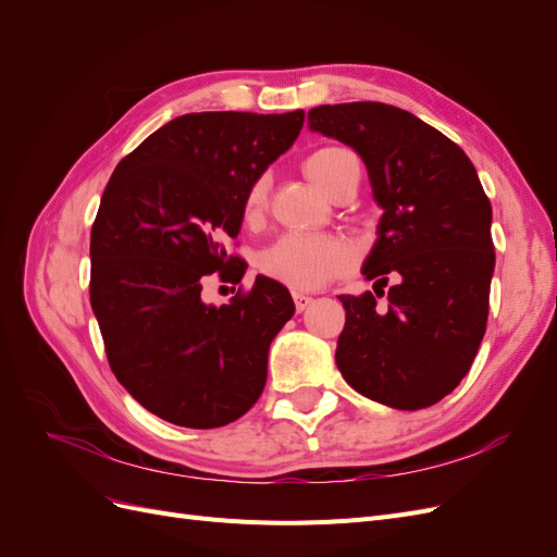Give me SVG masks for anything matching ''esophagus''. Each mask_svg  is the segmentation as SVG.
<instances>
[{
    "mask_svg": "<svg viewBox=\"0 0 557 557\" xmlns=\"http://www.w3.org/2000/svg\"><path fill=\"white\" fill-rule=\"evenodd\" d=\"M293 299H295V309L297 311H305L311 301H313V297L311 295H305V293H293Z\"/></svg>",
    "mask_w": 557,
    "mask_h": 557,
    "instance_id": "34e87169",
    "label": "esophagus"
}]
</instances>
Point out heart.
I'll return each mask as SVG.
<instances>
[{
	"instance_id": "1",
	"label": "heart",
	"mask_w": 557,
	"mask_h": 557,
	"mask_svg": "<svg viewBox=\"0 0 557 557\" xmlns=\"http://www.w3.org/2000/svg\"><path fill=\"white\" fill-rule=\"evenodd\" d=\"M307 176L330 197L339 185L360 174L358 158L344 146H320L305 160ZM269 205V178L256 176L244 193L242 218L256 227L262 223ZM358 252L352 244L336 234H283L269 244L258 258L260 274L293 290H315L334 278L348 274Z\"/></svg>"
}]
</instances>
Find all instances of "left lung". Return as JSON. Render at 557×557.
Listing matches in <instances>:
<instances>
[{
    "label": "left lung",
    "instance_id": "obj_1",
    "mask_svg": "<svg viewBox=\"0 0 557 557\" xmlns=\"http://www.w3.org/2000/svg\"><path fill=\"white\" fill-rule=\"evenodd\" d=\"M309 127L356 148L383 209L362 274L374 293L339 295L346 325L336 367L385 407H432L467 376L487 323L493 207L474 164L446 134L381 104H323ZM388 289V307L375 297Z\"/></svg>",
    "mask_w": 557,
    "mask_h": 557
}]
</instances>
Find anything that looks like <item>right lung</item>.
I'll return each instance as SVG.
<instances>
[{
  "instance_id": "right-lung-1",
  "label": "right lung",
  "mask_w": 557,
  "mask_h": 557,
  "mask_svg": "<svg viewBox=\"0 0 557 557\" xmlns=\"http://www.w3.org/2000/svg\"><path fill=\"white\" fill-rule=\"evenodd\" d=\"M305 111H205L174 117L117 162L90 232V305L111 372L144 409L193 430L242 418L264 391L269 344L295 313L281 283L258 276L230 305H205L230 256L248 183L288 150Z\"/></svg>"
}]
</instances>
